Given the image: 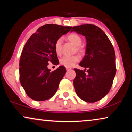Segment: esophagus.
I'll return each instance as SVG.
<instances>
[{
    "label": "esophagus",
    "instance_id": "obj_1",
    "mask_svg": "<svg viewBox=\"0 0 132 132\" xmlns=\"http://www.w3.org/2000/svg\"><path fill=\"white\" fill-rule=\"evenodd\" d=\"M71 68H69V67H66V70L68 71L71 70Z\"/></svg>",
    "mask_w": 132,
    "mask_h": 132
}]
</instances>
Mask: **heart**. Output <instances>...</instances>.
I'll return each mask as SVG.
<instances>
[{"label":"heart","instance_id":"heart-1","mask_svg":"<svg viewBox=\"0 0 132 132\" xmlns=\"http://www.w3.org/2000/svg\"><path fill=\"white\" fill-rule=\"evenodd\" d=\"M69 41L71 42L76 46V51L80 54L82 55L84 53V51L81 46L80 45L82 43L81 38L79 35L75 33H73L68 37ZM62 38H58L55 44V51L57 55H59L62 53ZM80 61V56L77 55H74L72 56H64L61 59V64L66 67H71L75 63H76Z\"/></svg>","mask_w":132,"mask_h":132}]
</instances>
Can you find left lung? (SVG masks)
I'll list each match as a JSON object with an SVG mask.
<instances>
[{
  "label": "left lung",
  "instance_id": "left-lung-1",
  "mask_svg": "<svg viewBox=\"0 0 132 132\" xmlns=\"http://www.w3.org/2000/svg\"><path fill=\"white\" fill-rule=\"evenodd\" d=\"M86 37V55L79 65L86 70L74 69L73 80L77 95L83 101L95 102L104 98L111 90L115 76V53L112 44L101 28L93 24L71 27Z\"/></svg>",
  "mask_w": 132,
  "mask_h": 132
}]
</instances>
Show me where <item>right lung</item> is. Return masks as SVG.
I'll return each mask as SVG.
<instances>
[{
  "mask_svg": "<svg viewBox=\"0 0 132 132\" xmlns=\"http://www.w3.org/2000/svg\"><path fill=\"white\" fill-rule=\"evenodd\" d=\"M71 28L69 26L46 24L38 29L26 43L19 62L20 81L31 99L45 101L52 97L56 92L66 70L61 66L51 71L48 69V63H59L55 44Z\"/></svg>",
  "mask_w": 132,
  "mask_h": 132,
  "instance_id": "1",
  "label": "right lung"
}]
</instances>
